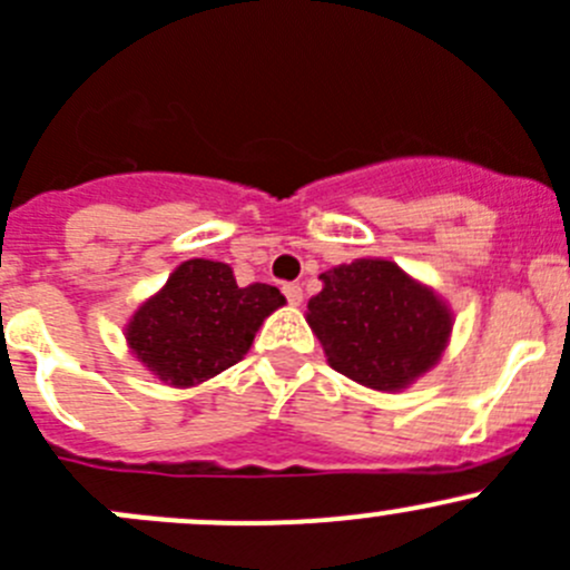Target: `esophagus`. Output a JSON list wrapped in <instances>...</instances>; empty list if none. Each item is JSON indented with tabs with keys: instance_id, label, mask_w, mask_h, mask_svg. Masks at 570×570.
I'll use <instances>...</instances> for the list:
<instances>
[{
	"instance_id": "34e87169",
	"label": "esophagus",
	"mask_w": 570,
	"mask_h": 570,
	"mask_svg": "<svg viewBox=\"0 0 570 570\" xmlns=\"http://www.w3.org/2000/svg\"><path fill=\"white\" fill-rule=\"evenodd\" d=\"M283 293H285V298H287V302H291V304H298V302H302V296H304L302 285H296V283L283 285Z\"/></svg>"
}]
</instances>
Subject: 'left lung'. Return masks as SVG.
Listing matches in <instances>:
<instances>
[{"label":"left lung","mask_w":570,"mask_h":570,"mask_svg":"<svg viewBox=\"0 0 570 570\" xmlns=\"http://www.w3.org/2000/svg\"><path fill=\"white\" fill-rule=\"evenodd\" d=\"M307 324L337 374L399 391L430 371L452 332L446 304L396 263L354 261L321 274Z\"/></svg>","instance_id":"8db88e82"}]
</instances>
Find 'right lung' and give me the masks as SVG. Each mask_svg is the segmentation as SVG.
I'll return each instance as SVG.
<instances>
[{
    "label": "right lung",
    "mask_w": 570,
    "mask_h": 570,
    "mask_svg": "<svg viewBox=\"0 0 570 570\" xmlns=\"http://www.w3.org/2000/svg\"><path fill=\"white\" fill-rule=\"evenodd\" d=\"M274 285L238 287L227 263L188 261L127 326L135 357L177 387L199 385L249 352L257 326L283 307Z\"/></svg>",
    "instance_id": "right-lung-1"
}]
</instances>
